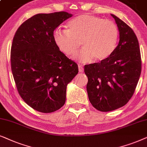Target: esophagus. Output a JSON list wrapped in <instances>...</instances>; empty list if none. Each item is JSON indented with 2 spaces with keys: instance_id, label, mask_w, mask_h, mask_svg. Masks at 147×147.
I'll list each match as a JSON object with an SVG mask.
<instances>
[{
  "instance_id": "34e87169",
  "label": "esophagus",
  "mask_w": 147,
  "mask_h": 147,
  "mask_svg": "<svg viewBox=\"0 0 147 147\" xmlns=\"http://www.w3.org/2000/svg\"><path fill=\"white\" fill-rule=\"evenodd\" d=\"M84 68L81 65H79V72H83Z\"/></svg>"
}]
</instances>
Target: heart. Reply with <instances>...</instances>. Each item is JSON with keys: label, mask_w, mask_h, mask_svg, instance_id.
I'll list each match as a JSON object with an SVG mask.
<instances>
[{"label": "heart", "mask_w": 147, "mask_h": 147, "mask_svg": "<svg viewBox=\"0 0 147 147\" xmlns=\"http://www.w3.org/2000/svg\"><path fill=\"white\" fill-rule=\"evenodd\" d=\"M66 27L67 30L54 31V42L68 56L77 52L81 42L84 48L75 58L83 63L91 62L94 58L96 61L106 59L116 48L119 32L113 21L82 14L70 19Z\"/></svg>", "instance_id": "b5f03b06"}]
</instances>
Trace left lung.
<instances>
[{
    "instance_id": "left-lung-1",
    "label": "left lung",
    "mask_w": 147,
    "mask_h": 147,
    "mask_svg": "<svg viewBox=\"0 0 147 147\" xmlns=\"http://www.w3.org/2000/svg\"><path fill=\"white\" fill-rule=\"evenodd\" d=\"M111 15L119 30L118 45L106 59L85 66L89 99L101 111H113L126 105L134 93L141 72L136 36L126 23Z\"/></svg>"
}]
</instances>
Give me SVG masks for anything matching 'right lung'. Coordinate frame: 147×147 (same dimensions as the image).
<instances>
[{"instance_id": "1", "label": "right lung", "mask_w": 147, "mask_h": 147, "mask_svg": "<svg viewBox=\"0 0 147 147\" xmlns=\"http://www.w3.org/2000/svg\"><path fill=\"white\" fill-rule=\"evenodd\" d=\"M72 16L64 11L37 14L22 23L13 38L11 64L17 89L25 102L40 112L63 106L68 84L79 72L53 38L56 27Z\"/></svg>"}]
</instances>
